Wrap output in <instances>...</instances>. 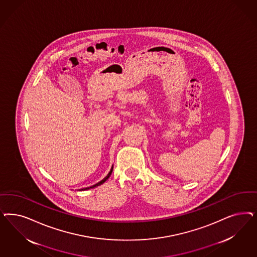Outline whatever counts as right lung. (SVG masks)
<instances>
[{"label":"right lung","mask_w":257,"mask_h":257,"mask_svg":"<svg viewBox=\"0 0 257 257\" xmlns=\"http://www.w3.org/2000/svg\"><path fill=\"white\" fill-rule=\"evenodd\" d=\"M112 169H113V166H111V168H110V170H109V172H108V175L102 180V181H100L99 182H97V183H95V184H93V185H91V186H90V187H86V188H83V189H81L80 191H84V190H88V189H91V188H94V187H96V186H98V185H101L102 183H104V182H106L107 180H108V178H109V176L111 175V173H112Z\"/></svg>","instance_id":"right-lung-1"}]
</instances>
